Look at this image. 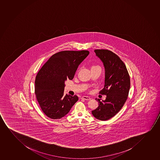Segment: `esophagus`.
<instances>
[{"mask_svg": "<svg viewBox=\"0 0 160 160\" xmlns=\"http://www.w3.org/2000/svg\"><path fill=\"white\" fill-rule=\"evenodd\" d=\"M81 99L87 100H89L91 99V98L89 97L88 96H83L81 97Z\"/></svg>", "mask_w": 160, "mask_h": 160, "instance_id": "1", "label": "esophagus"}]
</instances>
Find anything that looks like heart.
Here are the masks:
<instances>
[{
    "instance_id": "b5f03b06",
    "label": "heart",
    "mask_w": 160,
    "mask_h": 160,
    "mask_svg": "<svg viewBox=\"0 0 160 160\" xmlns=\"http://www.w3.org/2000/svg\"><path fill=\"white\" fill-rule=\"evenodd\" d=\"M96 68H100L99 67L98 65H93L91 67V70L93 69H96Z\"/></svg>"
}]
</instances>
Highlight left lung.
Returning a JSON list of instances; mask_svg holds the SVG:
<instances>
[{
    "instance_id": "left-lung-1",
    "label": "left lung",
    "mask_w": 160,
    "mask_h": 160,
    "mask_svg": "<svg viewBox=\"0 0 160 160\" xmlns=\"http://www.w3.org/2000/svg\"><path fill=\"white\" fill-rule=\"evenodd\" d=\"M105 68L104 88L100 94L106 95L105 100H97L99 106L92 111L93 116L100 120H106L116 115L122 109L129 93L131 81L129 73L120 58L110 50H95Z\"/></svg>"
}]
</instances>
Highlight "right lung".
<instances>
[{
    "label": "right lung",
    "mask_w": 160,
    "mask_h": 160,
    "mask_svg": "<svg viewBox=\"0 0 160 160\" xmlns=\"http://www.w3.org/2000/svg\"><path fill=\"white\" fill-rule=\"evenodd\" d=\"M89 54L87 50L63 51L52 55L36 75L35 93L43 112L57 119L66 115L78 100L64 94L65 81L72 80L79 64Z\"/></svg>",
    "instance_id": "1"
}]
</instances>
